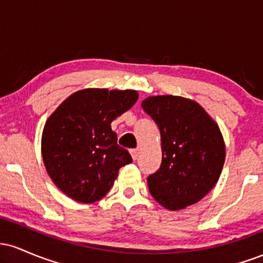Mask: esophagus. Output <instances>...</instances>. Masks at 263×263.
Masks as SVG:
<instances>
[{"mask_svg":"<svg viewBox=\"0 0 263 263\" xmlns=\"http://www.w3.org/2000/svg\"><path fill=\"white\" fill-rule=\"evenodd\" d=\"M129 152H131V156H132V158H134V161H136V159L138 158V156H140V149L138 148L131 149Z\"/></svg>","mask_w":263,"mask_h":263,"instance_id":"1","label":"esophagus"}]
</instances>
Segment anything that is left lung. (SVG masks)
<instances>
[{"label": "left lung", "instance_id": "1", "mask_svg": "<svg viewBox=\"0 0 263 263\" xmlns=\"http://www.w3.org/2000/svg\"><path fill=\"white\" fill-rule=\"evenodd\" d=\"M142 107L162 141L161 167L147 178L151 195L170 210L195 204L214 188L224 165L219 126L198 102L180 96H151Z\"/></svg>", "mask_w": 263, "mask_h": 263}]
</instances>
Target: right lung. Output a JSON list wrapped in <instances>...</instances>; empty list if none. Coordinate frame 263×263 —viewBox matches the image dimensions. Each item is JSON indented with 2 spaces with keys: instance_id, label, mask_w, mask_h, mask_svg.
<instances>
[{
  "instance_id": "add662e5",
  "label": "right lung",
  "mask_w": 263,
  "mask_h": 263,
  "mask_svg": "<svg viewBox=\"0 0 263 263\" xmlns=\"http://www.w3.org/2000/svg\"><path fill=\"white\" fill-rule=\"evenodd\" d=\"M135 90L85 89L69 96L45 122V170L64 194L93 203L107 194L119 170L132 162L111 122L135 105Z\"/></svg>"
}]
</instances>
